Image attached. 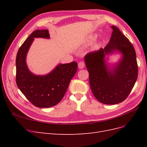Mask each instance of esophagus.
<instances>
[{
  "instance_id": "1",
  "label": "esophagus",
  "mask_w": 147,
  "mask_h": 147,
  "mask_svg": "<svg viewBox=\"0 0 147 147\" xmlns=\"http://www.w3.org/2000/svg\"><path fill=\"white\" fill-rule=\"evenodd\" d=\"M78 68H79L80 69H83L84 67V62H83V61L80 62V63H79L78 64Z\"/></svg>"
}]
</instances>
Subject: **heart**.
<instances>
[{"label":"heart","mask_w":147,"mask_h":147,"mask_svg":"<svg viewBox=\"0 0 147 147\" xmlns=\"http://www.w3.org/2000/svg\"><path fill=\"white\" fill-rule=\"evenodd\" d=\"M96 38H97V35H96V34H93V35H90V36H89L88 38H87V39H86V41H87V42H88V43H91V42H94L95 40L96 39ZM97 45H96V48H97Z\"/></svg>","instance_id":"obj_1"}]
</instances>
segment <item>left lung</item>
Wrapping results in <instances>:
<instances>
[{
  "instance_id": "obj_1",
  "label": "left lung",
  "mask_w": 147,
  "mask_h": 147,
  "mask_svg": "<svg viewBox=\"0 0 147 147\" xmlns=\"http://www.w3.org/2000/svg\"><path fill=\"white\" fill-rule=\"evenodd\" d=\"M112 36L104 48L84 56L93 94L100 102L113 105L122 102L130 94L138 76V66L134 47L116 26H112ZM115 53L121 55L116 63L106 61Z\"/></svg>"
}]
</instances>
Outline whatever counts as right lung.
<instances>
[{"label":"right lung","instance_id":"add662e5","mask_svg":"<svg viewBox=\"0 0 147 147\" xmlns=\"http://www.w3.org/2000/svg\"><path fill=\"white\" fill-rule=\"evenodd\" d=\"M35 38H50L48 30L34 31L20 48L16 58V84L33 105L39 108L51 107L63 98L70 80L77 72V63L73 61L59 64L46 75L31 72L26 63V57Z\"/></svg>","mask_w":147,"mask_h":147}]
</instances>
